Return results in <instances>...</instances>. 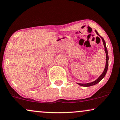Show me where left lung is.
<instances>
[{
  "mask_svg": "<svg viewBox=\"0 0 120 120\" xmlns=\"http://www.w3.org/2000/svg\"><path fill=\"white\" fill-rule=\"evenodd\" d=\"M95 31V32H96L97 34L99 35V36L101 38L102 41H103L104 46V48H105V53H106V65H105V69H104V70L103 73H102V74L100 75V76H99V77L98 79L94 81V82L88 83H77L78 84H79V85H80L81 86H83V87H90V86H92L95 85V84H97L100 81H101L104 77L105 75H106V73L107 72V71H108V65H109V56H108V50H107V48H106V43H105V41H104V39H103V38L102 37L100 36V35L98 34V33L97 32V31Z\"/></svg>",
  "mask_w": 120,
  "mask_h": 120,
  "instance_id": "8db88e82",
  "label": "left lung"
}]
</instances>
